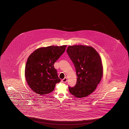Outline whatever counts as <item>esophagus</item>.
I'll use <instances>...</instances> for the list:
<instances>
[{"label":"esophagus","mask_w":129,"mask_h":129,"mask_svg":"<svg viewBox=\"0 0 129 129\" xmlns=\"http://www.w3.org/2000/svg\"><path fill=\"white\" fill-rule=\"evenodd\" d=\"M61 81L63 82V83H66L67 81V78H63V79H62Z\"/></svg>","instance_id":"1"}]
</instances>
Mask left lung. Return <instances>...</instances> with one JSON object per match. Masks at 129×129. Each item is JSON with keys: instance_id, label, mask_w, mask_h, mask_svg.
I'll return each instance as SVG.
<instances>
[{"instance_id": "8db88e82", "label": "left lung", "mask_w": 129, "mask_h": 129, "mask_svg": "<svg viewBox=\"0 0 129 129\" xmlns=\"http://www.w3.org/2000/svg\"><path fill=\"white\" fill-rule=\"evenodd\" d=\"M67 52L78 77L76 85L69 86V91L76 98L86 97L95 90L102 78L101 58L93 48L82 45L69 46Z\"/></svg>"}]
</instances>
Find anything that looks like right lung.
<instances>
[{
	"label": "right lung",
	"mask_w": 129,
	"mask_h": 129,
	"mask_svg": "<svg viewBox=\"0 0 129 129\" xmlns=\"http://www.w3.org/2000/svg\"><path fill=\"white\" fill-rule=\"evenodd\" d=\"M66 45L40 48L29 56L25 67L28 85L37 94H49L60 81L54 63L65 51Z\"/></svg>",
	"instance_id": "1"
}]
</instances>
